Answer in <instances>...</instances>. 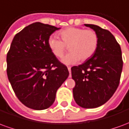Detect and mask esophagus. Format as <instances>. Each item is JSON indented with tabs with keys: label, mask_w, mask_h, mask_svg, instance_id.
I'll use <instances>...</instances> for the list:
<instances>
[{
	"label": "esophagus",
	"mask_w": 129,
	"mask_h": 129,
	"mask_svg": "<svg viewBox=\"0 0 129 129\" xmlns=\"http://www.w3.org/2000/svg\"><path fill=\"white\" fill-rule=\"evenodd\" d=\"M68 71H69V73H70V75H69V77H71V68L68 67Z\"/></svg>",
	"instance_id": "34e87169"
}]
</instances>
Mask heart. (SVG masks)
<instances>
[{"instance_id":"heart-1","label":"heart","mask_w":129,"mask_h":129,"mask_svg":"<svg viewBox=\"0 0 129 129\" xmlns=\"http://www.w3.org/2000/svg\"><path fill=\"white\" fill-rule=\"evenodd\" d=\"M61 40L52 35L48 38V45L52 53L61 58L70 46V53L63 56L61 61L66 65L77 63L80 59L86 61L95 53L99 38L92 29L79 27H68L59 32Z\"/></svg>"}]
</instances>
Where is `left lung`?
<instances>
[{"instance_id":"8db88e82","label":"left lung","mask_w":129,"mask_h":129,"mask_svg":"<svg viewBox=\"0 0 129 129\" xmlns=\"http://www.w3.org/2000/svg\"><path fill=\"white\" fill-rule=\"evenodd\" d=\"M98 35L95 53L84 63L71 68L75 81L73 97L79 106L99 107L110 100L119 86L123 61L122 50L108 30L92 24H84Z\"/></svg>"}]
</instances>
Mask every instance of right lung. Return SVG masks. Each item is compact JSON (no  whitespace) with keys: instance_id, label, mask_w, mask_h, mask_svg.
<instances>
[{"instance_id":"obj_1","label":"right lung","mask_w":129,"mask_h":129,"mask_svg":"<svg viewBox=\"0 0 129 129\" xmlns=\"http://www.w3.org/2000/svg\"><path fill=\"white\" fill-rule=\"evenodd\" d=\"M60 28L34 23L16 34L7 54V74L22 104L34 110L49 108L68 77L67 67L52 53L50 35Z\"/></svg>"}]
</instances>
